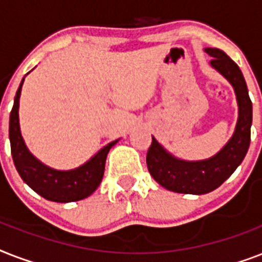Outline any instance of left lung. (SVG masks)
<instances>
[{
  "label": "left lung",
  "mask_w": 262,
  "mask_h": 262,
  "mask_svg": "<svg viewBox=\"0 0 262 262\" xmlns=\"http://www.w3.org/2000/svg\"><path fill=\"white\" fill-rule=\"evenodd\" d=\"M205 53L213 58L211 67L230 81L238 102V121L228 143L209 159L187 162L172 156L152 137L147 154L149 174L167 190L185 194H205L219 187L235 171L248 154L253 119L252 100L239 67L219 49L207 47Z\"/></svg>",
  "instance_id": "obj_1"
}]
</instances>
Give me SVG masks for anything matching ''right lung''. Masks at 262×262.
<instances>
[{"mask_svg": "<svg viewBox=\"0 0 262 262\" xmlns=\"http://www.w3.org/2000/svg\"><path fill=\"white\" fill-rule=\"evenodd\" d=\"M24 79L20 83L9 117L10 151L16 170L21 179L38 194L55 203L79 201L94 193L102 182L107 154L118 140L111 141L88 160L73 170L61 171L43 164L27 148L18 123V100Z\"/></svg>", "mask_w": 262, "mask_h": 262, "instance_id": "right-lung-1", "label": "right lung"}]
</instances>
